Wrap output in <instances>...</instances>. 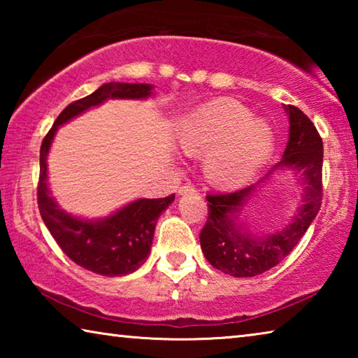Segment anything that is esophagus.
Masks as SVG:
<instances>
[{"label":"esophagus","instance_id":"esophagus-1","mask_svg":"<svg viewBox=\"0 0 358 358\" xmlns=\"http://www.w3.org/2000/svg\"><path fill=\"white\" fill-rule=\"evenodd\" d=\"M189 192H197L196 186H194L192 183H186L183 186H180V189H178L180 196H185V194H189Z\"/></svg>","mask_w":358,"mask_h":358}]
</instances>
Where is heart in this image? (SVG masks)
<instances>
[{"instance_id":"heart-1","label":"heart","mask_w":358,"mask_h":358,"mask_svg":"<svg viewBox=\"0 0 358 358\" xmlns=\"http://www.w3.org/2000/svg\"><path fill=\"white\" fill-rule=\"evenodd\" d=\"M178 142L189 155L210 151V178L221 186H237L268 161L275 134L237 101L220 98L186 115L178 128Z\"/></svg>"}]
</instances>
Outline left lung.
<instances>
[{
	"label": "left lung",
	"instance_id": "1",
	"mask_svg": "<svg viewBox=\"0 0 358 358\" xmlns=\"http://www.w3.org/2000/svg\"><path fill=\"white\" fill-rule=\"evenodd\" d=\"M289 117V142L282 159L265 177L243 189L207 196L208 217L201 232L203 256L215 268L235 278L265 273L289 256L319 213L322 202L324 145L316 126L294 106H284ZM294 170L303 185L302 202L286 227L273 234L257 236L239 221V213L260 182L275 171Z\"/></svg>",
	"mask_w": 358,
	"mask_h": 358
}]
</instances>
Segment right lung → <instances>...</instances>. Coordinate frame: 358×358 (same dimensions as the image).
<instances>
[{"label":"right lung","instance_id":"right-lung-1","mask_svg":"<svg viewBox=\"0 0 358 358\" xmlns=\"http://www.w3.org/2000/svg\"><path fill=\"white\" fill-rule=\"evenodd\" d=\"M150 83H104L87 98L72 102L58 115L41 145L38 205L42 220L58 246L72 262L102 276H123L136 271L148 259L157 217L173 202L164 199H137L99 220H83L59 208L48 187L47 156L59 126L107 99H147Z\"/></svg>","mask_w":358,"mask_h":358}]
</instances>
